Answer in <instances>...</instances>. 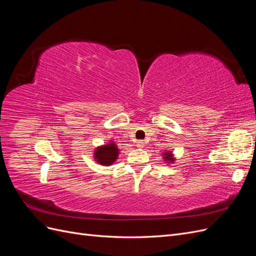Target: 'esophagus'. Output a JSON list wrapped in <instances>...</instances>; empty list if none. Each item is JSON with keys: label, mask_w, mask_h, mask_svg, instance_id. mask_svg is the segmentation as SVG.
Wrapping results in <instances>:
<instances>
[{"label": "esophagus", "mask_w": 256, "mask_h": 256, "mask_svg": "<svg viewBox=\"0 0 256 256\" xmlns=\"http://www.w3.org/2000/svg\"><path fill=\"white\" fill-rule=\"evenodd\" d=\"M136 147H138V148H142V147H144V141L140 140L136 142Z\"/></svg>", "instance_id": "1"}]
</instances>
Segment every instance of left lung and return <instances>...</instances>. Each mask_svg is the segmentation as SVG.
I'll list each match as a JSON object with an SVG mask.
<instances>
[{
  "mask_svg": "<svg viewBox=\"0 0 256 256\" xmlns=\"http://www.w3.org/2000/svg\"><path fill=\"white\" fill-rule=\"evenodd\" d=\"M164 154V159L168 162V164H170V162H173L174 161V158H173V154L171 152H166Z\"/></svg>",
  "mask_w": 256,
  "mask_h": 256,
  "instance_id": "8db88e82",
  "label": "left lung"
}]
</instances>
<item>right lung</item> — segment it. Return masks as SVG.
<instances>
[{"label": "right lung", "instance_id": "1", "mask_svg": "<svg viewBox=\"0 0 256 256\" xmlns=\"http://www.w3.org/2000/svg\"><path fill=\"white\" fill-rule=\"evenodd\" d=\"M118 152H118V146H116V144L113 141H111L110 144L97 147L94 152L95 160L99 164L110 166L116 159H118Z\"/></svg>", "mask_w": 256, "mask_h": 256}]
</instances>
